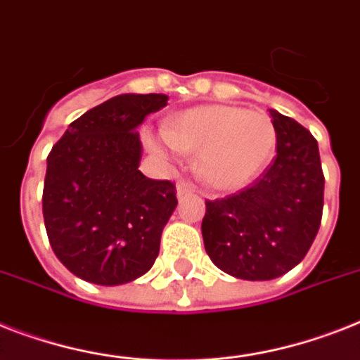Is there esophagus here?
I'll list each match as a JSON object with an SVG mask.
<instances>
[{
    "label": "esophagus",
    "mask_w": 360,
    "mask_h": 360,
    "mask_svg": "<svg viewBox=\"0 0 360 360\" xmlns=\"http://www.w3.org/2000/svg\"><path fill=\"white\" fill-rule=\"evenodd\" d=\"M175 190H177V195H185L192 192V186H190L188 183H185V181H179V183L175 185Z\"/></svg>",
    "instance_id": "1"
}]
</instances>
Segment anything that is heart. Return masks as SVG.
<instances>
[{
  "label": "heart",
  "instance_id": "obj_1",
  "mask_svg": "<svg viewBox=\"0 0 360 360\" xmlns=\"http://www.w3.org/2000/svg\"><path fill=\"white\" fill-rule=\"evenodd\" d=\"M268 114L231 105H201L166 120L162 133H146V144L166 160L198 151V174L210 188L238 190L255 179L276 150Z\"/></svg>",
  "mask_w": 360,
  "mask_h": 360
}]
</instances>
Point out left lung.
I'll list each match as a JSON object with an SVG mask.
<instances>
[{
    "mask_svg": "<svg viewBox=\"0 0 360 360\" xmlns=\"http://www.w3.org/2000/svg\"><path fill=\"white\" fill-rule=\"evenodd\" d=\"M277 155L253 186L207 201L201 235L221 271L246 281H270L307 255L320 229L323 174L318 142L296 120L270 110Z\"/></svg>",
    "mask_w": 360,
    "mask_h": 360,
    "instance_id": "obj_1",
    "label": "left lung"
}]
</instances>
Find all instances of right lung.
Masks as SVG:
<instances>
[{"label": "right lung", "mask_w": 360, "mask_h": 360, "mask_svg": "<svg viewBox=\"0 0 360 360\" xmlns=\"http://www.w3.org/2000/svg\"><path fill=\"white\" fill-rule=\"evenodd\" d=\"M166 94H120L68 125L48 157L42 212L55 255L94 285H125L151 270L177 207L170 181L139 170L136 133Z\"/></svg>", "instance_id": "1"}]
</instances>
